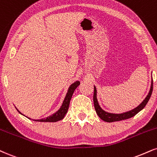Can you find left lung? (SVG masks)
<instances>
[{"mask_svg":"<svg viewBox=\"0 0 157 157\" xmlns=\"http://www.w3.org/2000/svg\"><path fill=\"white\" fill-rule=\"evenodd\" d=\"M153 91V80H151V85L150 90H149L148 95L145 98V99L141 102L137 107H136L135 108H134L131 110L126 111V112L122 113H111L106 112L105 110L101 108L100 107L99 102H98L97 100V90L96 86H94V107H95V110L97 112V115L99 117L101 118V120H103L104 121L106 122H114V121H119L122 120H126L128 118H132V117L135 116L136 114H137L140 111H141L142 109L145 107V105H147L148 101L150 99L151 96Z\"/></svg>","mask_w":157,"mask_h":157,"instance_id":"left-lung-1","label":"left lung"}]
</instances>
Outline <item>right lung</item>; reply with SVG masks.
I'll return each mask as SVG.
<instances>
[{"label":"right lung","instance_id":"obj_1","mask_svg":"<svg viewBox=\"0 0 157 157\" xmlns=\"http://www.w3.org/2000/svg\"><path fill=\"white\" fill-rule=\"evenodd\" d=\"M80 84V81L77 80L76 82H73L72 84L70 85V86H69V88H68L67 93L66 94V97L64 98V100L63 103H62V105L60 106L59 109H58V111H56V112L53 113L52 115L46 117V118H41V119H37V120L31 119V118H28L27 116L25 117H27V118H29V119L34 121H39V122H56V121H58L62 120L64 118V116H65V115L67 114L68 109H69V103H70V100L71 99V97H72L73 95L74 91H75V90L77 88V86H79V85ZM16 109H17V107ZM17 111L20 113V114L22 115V116H25V115L22 114V113H20L18 109Z\"/></svg>","mask_w":157,"mask_h":157}]
</instances>
